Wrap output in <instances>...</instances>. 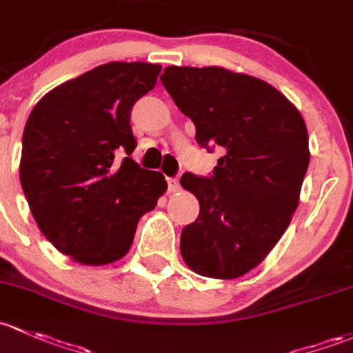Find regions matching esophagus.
Masks as SVG:
<instances>
[{
  "mask_svg": "<svg viewBox=\"0 0 353 353\" xmlns=\"http://www.w3.org/2000/svg\"><path fill=\"white\" fill-rule=\"evenodd\" d=\"M167 189H169V192L179 191V189H181L179 179H176V177H169V179H167Z\"/></svg>",
  "mask_w": 353,
  "mask_h": 353,
  "instance_id": "obj_1",
  "label": "esophagus"
}]
</instances>
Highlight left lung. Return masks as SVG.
Masks as SVG:
<instances>
[{
	"label": "left lung",
	"instance_id": "8db88e82",
	"mask_svg": "<svg viewBox=\"0 0 353 353\" xmlns=\"http://www.w3.org/2000/svg\"><path fill=\"white\" fill-rule=\"evenodd\" d=\"M161 81L194 123L196 142L223 150L211 177H181L199 201L198 218L181 233V255L199 276L236 279L291 223L310 164L306 123L283 92L248 74L169 65Z\"/></svg>",
	"mask_w": 353,
	"mask_h": 353
}]
</instances>
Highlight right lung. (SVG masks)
Instances as JSON below:
<instances>
[{
  "label": "right lung",
  "instance_id": "add662e5",
  "mask_svg": "<svg viewBox=\"0 0 353 353\" xmlns=\"http://www.w3.org/2000/svg\"><path fill=\"white\" fill-rule=\"evenodd\" d=\"M161 65L108 62L47 92L23 130L20 183L46 239L72 261L106 265L128 254L140 218L167 191L165 177L130 155V111ZM128 157L121 163L118 154Z\"/></svg>",
  "mask_w": 353,
  "mask_h": 353
}]
</instances>
